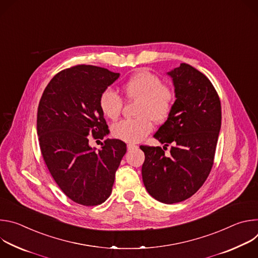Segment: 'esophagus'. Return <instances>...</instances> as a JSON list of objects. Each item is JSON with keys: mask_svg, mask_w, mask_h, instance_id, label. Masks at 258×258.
<instances>
[{"mask_svg": "<svg viewBox=\"0 0 258 258\" xmlns=\"http://www.w3.org/2000/svg\"><path fill=\"white\" fill-rule=\"evenodd\" d=\"M137 145H135V144H127V149L128 150H131V149H133V148H137Z\"/></svg>", "mask_w": 258, "mask_h": 258, "instance_id": "34e87169", "label": "esophagus"}]
</instances>
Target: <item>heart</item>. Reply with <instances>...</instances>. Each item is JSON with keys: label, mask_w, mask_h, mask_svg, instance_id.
I'll use <instances>...</instances> for the list:
<instances>
[{"label": "heart", "mask_w": 258, "mask_h": 258, "mask_svg": "<svg viewBox=\"0 0 258 258\" xmlns=\"http://www.w3.org/2000/svg\"><path fill=\"white\" fill-rule=\"evenodd\" d=\"M125 98L138 101L137 118L122 119L112 125V135L118 140L136 143L143 140L153 130V121H166L175 104V93L171 87L164 85L154 73L142 70L136 72L122 86ZM102 113L116 119L123 108V100L112 89L104 90L99 98Z\"/></svg>", "instance_id": "1"}]
</instances>
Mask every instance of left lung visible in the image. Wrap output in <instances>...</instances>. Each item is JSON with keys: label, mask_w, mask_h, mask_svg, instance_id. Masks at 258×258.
<instances>
[{"label": "left lung", "mask_w": 258, "mask_h": 258, "mask_svg": "<svg viewBox=\"0 0 258 258\" xmlns=\"http://www.w3.org/2000/svg\"><path fill=\"white\" fill-rule=\"evenodd\" d=\"M175 104L154 138L163 148L140 146L145 153L144 185L156 200L172 204L194 195L209 175L222 124L220 100L211 82L189 64L168 72ZM172 144L168 155L167 146Z\"/></svg>", "instance_id": "left-lung-1"}]
</instances>
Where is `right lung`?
Segmentation results:
<instances>
[{
    "mask_svg": "<svg viewBox=\"0 0 258 258\" xmlns=\"http://www.w3.org/2000/svg\"><path fill=\"white\" fill-rule=\"evenodd\" d=\"M118 77L103 67L72 66L51 80L39 103L36 131L44 161L62 192L85 206L110 196L126 152V144L117 139L106 140L99 151L89 144L109 133L99 98Z\"/></svg>",
    "mask_w": 258,
    "mask_h": 258,
    "instance_id": "1",
    "label": "right lung"
}]
</instances>
